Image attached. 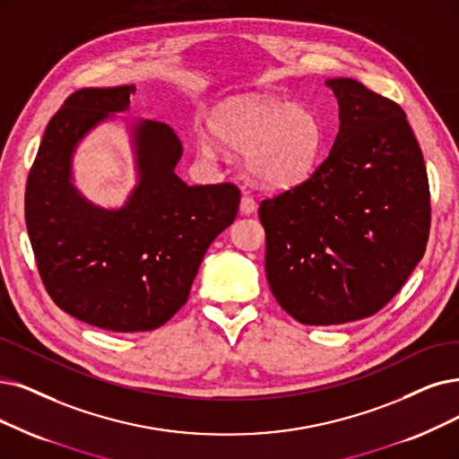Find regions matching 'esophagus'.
<instances>
[{
	"instance_id": "esophagus-1",
	"label": "esophagus",
	"mask_w": 459,
	"mask_h": 459,
	"mask_svg": "<svg viewBox=\"0 0 459 459\" xmlns=\"http://www.w3.org/2000/svg\"><path fill=\"white\" fill-rule=\"evenodd\" d=\"M239 211H241V214H245V216L252 214V212L255 211V201H254L250 195H243V197H241Z\"/></svg>"
}]
</instances>
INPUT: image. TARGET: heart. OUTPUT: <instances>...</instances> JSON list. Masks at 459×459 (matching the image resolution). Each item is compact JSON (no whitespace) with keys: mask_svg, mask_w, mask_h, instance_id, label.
I'll return each instance as SVG.
<instances>
[{"mask_svg":"<svg viewBox=\"0 0 459 459\" xmlns=\"http://www.w3.org/2000/svg\"><path fill=\"white\" fill-rule=\"evenodd\" d=\"M195 146L205 160H216L222 146L245 154V169L255 185L286 190L318 168L324 132L305 107L248 96L220 103L211 117V132H197Z\"/></svg>","mask_w":459,"mask_h":459,"instance_id":"b5f03b06","label":"heart"}]
</instances>
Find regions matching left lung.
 Instances as JSON below:
<instances>
[{
    "label": "left lung",
    "mask_w": 459,
    "mask_h": 459,
    "mask_svg": "<svg viewBox=\"0 0 459 459\" xmlns=\"http://www.w3.org/2000/svg\"><path fill=\"white\" fill-rule=\"evenodd\" d=\"M339 103L332 151L303 185L265 199V273L307 325L368 318L426 252L429 182L403 108L354 79H327Z\"/></svg>",
    "instance_id": "8db88e82"
}]
</instances>
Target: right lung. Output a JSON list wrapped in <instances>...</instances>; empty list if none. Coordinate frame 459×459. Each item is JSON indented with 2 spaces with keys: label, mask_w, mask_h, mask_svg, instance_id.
<instances>
[{
  "label": "right lung",
  "mask_w": 459,
  "mask_h": 459,
  "mask_svg": "<svg viewBox=\"0 0 459 459\" xmlns=\"http://www.w3.org/2000/svg\"><path fill=\"white\" fill-rule=\"evenodd\" d=\"M135 86L82 88L48 122L26 185V228L41 281L67 315L107 332H151L186 303L201 260L239 211L230 182L188 186L168 124H130L137 185L118 209L73 185V154L101 122L130 108Z\"/></svg>",
  "instance_id": "add662e5"
}]
</instances>
